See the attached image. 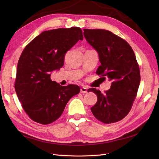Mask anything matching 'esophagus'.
Listing matches in <instances>:
<instances>
[{
  "label": "esophagus",
  "mask_w": 159,
  "mask_h": 159,
  "mask_svg": "<svg viewBox=\"0 0 159 159\" xmlns=\"http://www.w3.org/2000/svg\"><path fill=\"white\" fill-rule=\"evenodd\" d=\"M87 92H88V89H87L85 87H83L81 89H80V92L83 93H87Z\"/></svg>",
  "instance_id": "esophagus-1"
}]
</instances>
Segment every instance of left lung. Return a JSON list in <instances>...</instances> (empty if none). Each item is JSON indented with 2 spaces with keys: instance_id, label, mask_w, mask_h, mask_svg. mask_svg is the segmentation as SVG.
I'll use <instances>...</instances> for the list:
<instances>
[{
  "instance_id": "1",
  "label": "left lung",
  "mask_w": 159,
  "mask_h": 159,
  "mask_svg": "<svg viewBox=\"0 0 159 159\" xmlns=\"http://www.w3.org/2000/svg\"><path fill=\"white\" fill-rule=\"evenodd\" d=\"M84 37L99 55L101 65L96 74L111 80V88L95 93L98 101L91 108L98 120L104 124L117 122L126 117L135 100L140 83V70L135 55L128 43L104 29H83Z\"/></svg>"
}]
</instances>
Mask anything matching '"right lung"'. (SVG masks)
<instances>
[{"label":"right lung","instance_id":"right-lung-1","mask_svg":"<svg viewBox=\"0 0 159 159\" xmlns=\"http://www.w3.org/2000/svg\"><path fill=\"white\" fill-rule=\"evenodd\" d=\"M83 39L79 27L49 30L23 50L17 67L15 89L23 109L35 122H54L71 98L80 92L78 85L61 86L52 81L50 72L63 66L66 52Z\"/></svg>","mask_w":159,"mask_h":159}]
</instances>
